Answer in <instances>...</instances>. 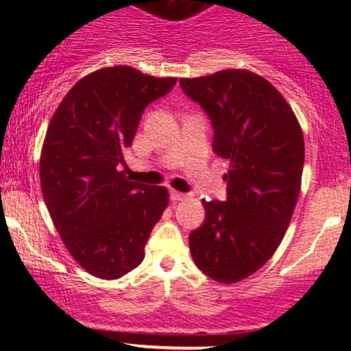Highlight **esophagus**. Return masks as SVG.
<instances>
[{
  "label": "esophagus",
  "instance_id": "34e87169",
  "mask_svg": "<svg viewBox=\"0 0 351 351\" xmlns=\"http://www.w3.org/2000/svg\"><path fill=\"white\" fill-rule=\"evenodd\" d=\"M170 198H171V201H181V199L186 198V195H184V193H180V191H175V189H171Z\"/></svg>",
  "mask_w": 351,
  "mask_h": 351
}]
</instances>
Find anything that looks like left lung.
I'll use <instances>...</instances> for the list:
<instances>
[{
    "label": "left lung",
    "mask_w": 351,
    "mask_h": 351,
    "mask_svg": "<svg viewBox=\"0 0 351 351\" xmlns=\"http://www.w3.org/2000/svg\"><path fill=\"white\" fill-rule=\"evenodd\" d=\"M180 87L211 120L213 152L229 160L226 201H201L206 216L189 252L213 280L234 284L284 239L300 195L304 135L280 92L249 71L180 79Z\"/></svg>",
    "instance_id": "8db88e82"
}]
</instances>
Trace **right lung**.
I'll use <instances>...</instances> for the list:
<instances>
[{"label":"right lung","instance_id":"right-lung-1","mask_svg":"<svg viewBox=\"0 0 351 351\" xmlns=\"http://www.w3.org/2000/svg\"><path fill=\"white\" fill-rule=\"evenodd\" d=\"M128 66L80 79L52 115L41 152L43 196L77 263L100 279H119L145 257L168 206V189L128 181L120 165L145 107L175 87Z\"/></svg>","mask_w":351,"mask_h":351}]
</instances>
